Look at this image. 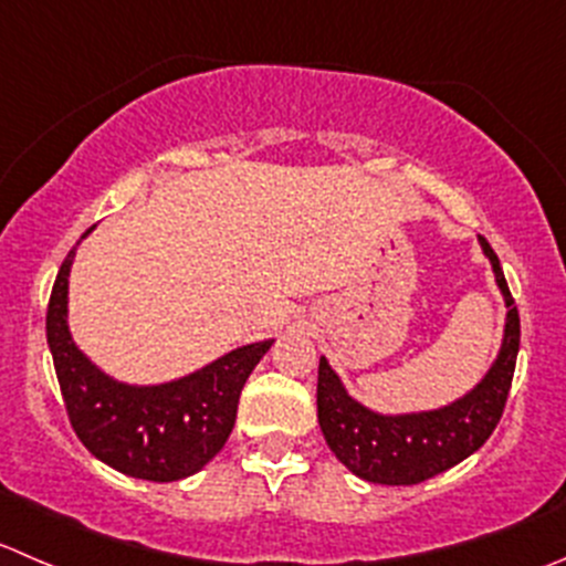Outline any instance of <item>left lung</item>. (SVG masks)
I'll return each mask as SVG.
<instances>
[{
  "label": "left lung",
  "mask_w": 566,
  "mask_h": 566,
  "mask_svg": "<svg viewBox=\"0 0 566 566\" xmlns=\"http://www.w3.org/2000/svg\"><path fill=\"white\" fill-rule=\"evenodd\" d=\"M497 287L506 295V334L484 381L457 403L420 415L384 417L348 398L337 373L321 359L317 367V420L334 457L370 484L409 486L446 473L479 451L506 409L520 350V312L492 245L481 238Z\"/></svg>",
  "instance_id": "obj_1"
}]
</instances>
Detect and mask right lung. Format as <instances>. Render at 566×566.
I'll return each instance as SVG.
<instances>
[{
	"label": "right lung",
	"instance_id": "add662e5",
	"mask_svg": "<svg viewBox=\"0 0 566 566\" xmlns=\"http://www.w3.org/2000/svg\"><path fill=\"white\" fill-rule=\"evenodd\" d=\"M74 254L71 249L60 265L46 310V339L71 429L93 457L132 479L179 481L199 473L227 446L240 389L273 339L243 345L205 370L160 387L113 381L69 334L65 304Z\"/></svg>",
	"mask_w": 566,
	"mask_h": 566
}]
</instances>
